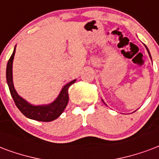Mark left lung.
<instances>
[{"label":"left lung","instance_id":"1","mask_svg":"<svg viewBox=\"0 0 159 159\" xmlns=\"http://www.w3.org/2000/svg\"><path fill=\"white\" fill-rule=\"evenodd\" d=\"M144 45H145V44H144ZM145 47H146V49H147V50H148V55H149V56H150V58H151V60H152L151 55H150V52H149V50H148V47L146 46V45H145ZM102 101H103V99H102ZM103 103H104V102H103ZM104 104H106V103H104Z\"/></svg>","mask_w":159,"mask_h":159}]
</instances>
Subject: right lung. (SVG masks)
Returning <instances> with one entry per match:
<instances>
[{"mask_svg":"<svg viewBox=\"0 0 159 159\" xmlns=\"http://www.w3.org/2000/svg\"><path fill=\"white\" fill-rule=\"evenodd\" d=\"M15 52H16V46L14 48L13 53L11 56L7 66V82L15 104L27 118L43 122L55 120L61 115L67 105L69 100L68 89L71 84H73L76 82V79L66 84L60 92L58 97L52 103L49 104H42V105L31 104L21 96H19L14 88L13 80H12V63H13Z\"/></svg>","mask_w":159,"mask_h":159,"instance_id":"add662e5","label":"right lung"}]
</instances>
